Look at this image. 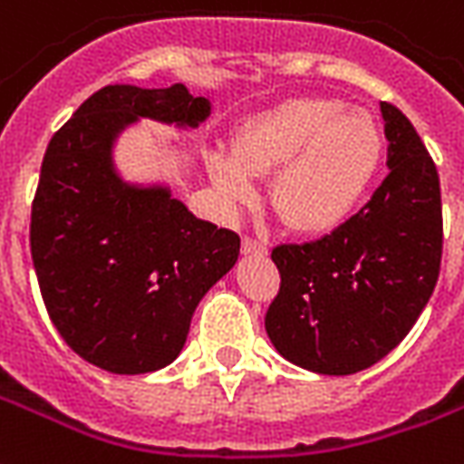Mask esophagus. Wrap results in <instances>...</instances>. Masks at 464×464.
<instances>
[{"mask_svg": "<svg viewBox=\"0 0 464 464\" xmlns=\"http://www.w3.org/2000/svg\"><path fill=\"white\" fill-rule=\"evenodd\" d=\"M243 253H246V256H267V246H265L263 240H257V238H253V236H243Z\"/></svg>", "mask_w": 464, "mask_h": 464, "instance_id": "obj_1", "label": "esophagus"}]
</instances>
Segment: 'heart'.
<instances>
[{"label": "heart", "instance_id": "b5f03b06", "mask_svg": "<svg viewBox=\"0 0 464 464\" xmlns=\"http://www.w3.org/2000/svg\"><path fill=\"white\" fill-rule=\"evenodd\" d=\"M384 155L380 123L341 99L295 97L243 123L233 150L208 155L211 179L231 207L256 199L270 179V204L289 228L326 233L358 208Z\"/></svg>", "mask_w": 464, "mask_h": 464}]
</instances>
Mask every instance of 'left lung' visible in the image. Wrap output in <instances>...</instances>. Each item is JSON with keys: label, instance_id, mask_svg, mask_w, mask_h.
<instances>
[{"label": "left lung", "instance_id": "8db88e82", "mask_svg": "<svg viewBox=\"0 0 464 464\" xmlns=\"http://www.w3.org/2000/svg\"><path fill=\"white\" fill-rule=\"evenodd\" d=\"M389 175L358 214L311 243L272 247L265 328L282 358L355 374L394 350L429 304L443 257L440 179L411 121L382 102Z\"/></svg>", "mask_w": 464, "mask_h": 464}]
</instances>
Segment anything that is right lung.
I'll use <instances>...</instances> for the list:
<instances>
[{
	"label": "right lung",
	"mask_w": 464,
	"mask_h": 464,
	"mask_svg": "<svg viewBox=\"0 0 464 464\" xmlns=\"http://www.w3.org/2000/svg\"><path fill=\"white\" fill-rule=\"evenodd\" d=\"M138 116L197 126L208 102L185 84L102 87L51 138L31 207V257L53 326L114 374L169 365L201 296L240 253L238 233L194 218L168 189L116 177L111 143Z\"/></svg>",
	"instance_id": "obj_1"
}]
</instances>
